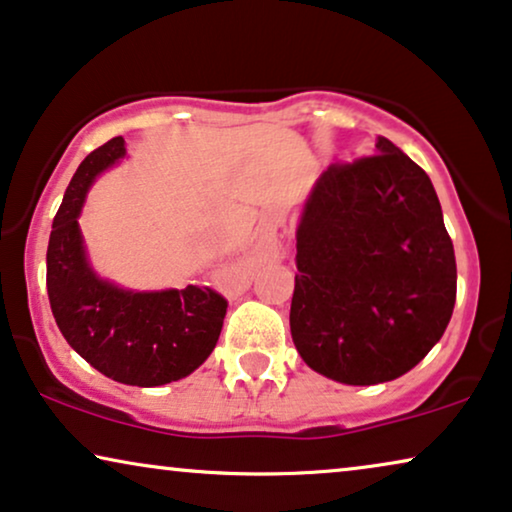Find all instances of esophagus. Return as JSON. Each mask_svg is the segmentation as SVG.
I'll return each instance as SVG.
<instances>
[{
    "mask_svg": "<svg viewBox=\"0 0 512 512\" xmlns=\"http://www.w3.org/2000/svg\"><path fill=\"white\" fill-rule=\"evenodd\" d=\"M257 252H260V255H264V257H276L278 252H281V243H278L276 236L264 234L260 238V243H257Z\"/></svg>",
    "mask_w": 512,
    "mask_h": 512,
    "instance_id": "esophagus-1",
    "label": "esophagus"
}]
</instances>
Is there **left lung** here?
Segmentation results:
<instances>
[{"label": "left lung", "instance_id": "obj_1", "mask_svg": "<svg viewBox=\"0 0 512 512\" xmlns=\"http://www.w3.org/2000/svg\"><path fill=\"white\" fill-rule=\"evenodd\" d=\"M456 260L431 177L391 140L332 163L297 224L290 332L311 370L349 386L403 377L445 335Z\"/></svg>", "mask_w": 512, "mask_h": 512}]
</instances>
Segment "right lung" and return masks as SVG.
Masks as SVG:
<instances>
[{"label": "right lung", "mask_w": 512, "mask_h": 512, "mask_svg": "<svg viewBox=\"0 0 512 512\" xmlns=\"http://www.w3.org/2000/svg\"><path fill=\"white\" fill-rule=\"evenodd\" d=\"M126 156L112 138L81 161L53 220L46 290L67 344L105 377L128 386H163L206 363L220 339L227 299L210 288L128 290L95 274L79 215L95 177Z\"/></svg>", "instance_id": "obj_1"}]
</instances>
